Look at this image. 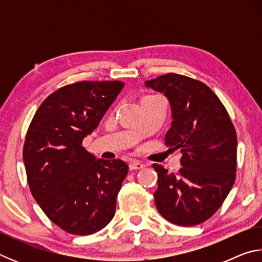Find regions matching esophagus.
<instances>
[{
	"instance_id": "1",
	"label": "esophagus",
	"mask_w": 262,
	"mask_h": 262,
	"mask_svg": "<svg viewBox=\"0 0 262 262\" xmlns=\"http://www.w3.org/2000/svg\"><path fill=\"white\" fill-rule=\"evenodd\" d=\"M144 166H145L144 164L140 161H132L129 163L130 170H141V168H143Z\"/></svg>"
}]
</instances>
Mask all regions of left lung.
<instances>
[{
  "label": "left lung",
  "instance_id": "obj_1",
  "mask_svg": "<svg viewBox=\"0 0 262 262\" xmlns=\"http://www.w3.org/2000/svg\"><path fill=\"white\" fill-rule=\"evenodd\" d=\"M145 86L167 97L172 122L165 145L183 152L177 174L152 165L158 173L156 208L171 223L194 227L220 209L234 184L236 129L219 97L198 79L170 73Z\"/></svg>",
  "mask_w": 262,
  "mask_h": 262
}]
</instances>
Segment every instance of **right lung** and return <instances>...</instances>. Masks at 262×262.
I'll use <instances>...</instances> for the list:
<instances>
[{
    "instance_id": "right-lung-1",
    "label": "right lung",
    "mask_w": 262,
    "mask_h": 262,
    "mask_svg": "<svg viewBox=\"0 0 262 262\" xmlns=\"http://www.w3.org/2000/svg\"><path fill=\"white\" fill-rule=\"evenodd\" d=\"M120 81H82L42 101L26 133L23 161L34 200L63 231L88 236L107 225L128 165L96 159L82 145L120 94Z\"/></svg>"
}]
</instances>
